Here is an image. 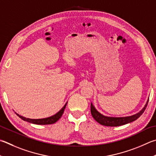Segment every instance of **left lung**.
I'll return each mask as SVG.
<instances>
[{"instance_id": "obj_1", "label": "left lung", "mask_w": 156, "mask_h": 156, "mask_svg": "<svg viewBox=\"0 0 156 156\" xmlns=\"http://www.w3.org/2000/svg\"><path fill=\"white\" fill-rule=\"evenodd\" d=\"M149 101V98L147 100V102L145 104V106H144L142 110H140L139 112H137L136 114H134L131 116H127V117H108V116H105L101 114L99 111H98L95 107L93 106V104H90V112L93 117L94 119L100 123L101 125L105 126H110V127H116V126H120L123 125H126L129 123H131L132 121L136 120L138 118H139L141 115L143 114L146 109V107L147 106Z\"/></svg>"}]
</instances>
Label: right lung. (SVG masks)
Wrapping results in <instances>:
<instances>
[{
  "instance_id": "1",
  "label": "right lung",
  "mask_w": 156,
  "mask_h": 156,
  "mask_svg": "<svg viewBox=\"0 0 156 156\" xmlns=\"http://www.w3.org/2000/svg\"><path fill=\"white\" fill-rule=\"evenodd\" d=\"M67 102L65 104L64 106L62 108L59 110L58 112H56L55 115H54L51 117H47V118H44V119H29L27 118L24 117H22V116L18 115V113L16 112V114L18 116V117L22 119V120L25 121H27V122L33 123V124H37V125H48V124H52L56 123L59 119L61 117V116L63 115V113L64 112V110L66 108V105Z\"/></svg>"
}]
</instances>
